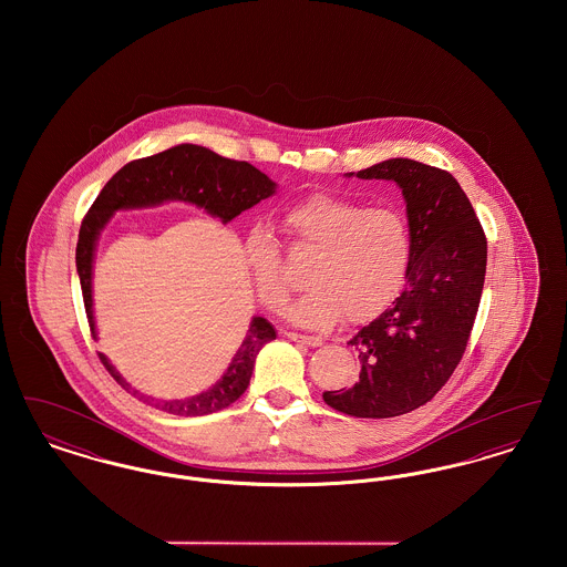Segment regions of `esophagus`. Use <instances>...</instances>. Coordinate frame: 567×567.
Here are the masks:
<instances>
[{"mask_svg":"<svg viewBox=\"0 0 567 567\" xmlns=\"http://www.w3.org/2000/svg\"><path fill=\"white\" fill-rule=\"evenodd\" d=\"M287 338L293 340V342H299V344H306V347H321L323 344V340L319 336H303V333H296V331H289Z\"/></svg>","mask_w":567,"mask_h":567,"instance_id":"obj_1","label":"esophagus"}]
</instances>
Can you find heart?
Here are the masks:
<instances>
[{"instance_id": "b5f03b06", "label": "heart", "mask_w": 567, "mask_h": 567, "mask_svg": "<svg viewBox=\"0 0 567 567\" xmlns=\"http://www.w3.org/2000/svg\"><path fill=\"white\" fill-rule=\"evenodd\" d=\"M291 252L315 255L306 271L308 293L287 308V319L308 329H331L344 317L352 324L382 315L404 285L412 255L405 216L389 208L319 193L282 213ZM244 261L257 296L271 308L289 296V278L278 243L264 229L244 240Z\"/></svg>"}]
</instances>
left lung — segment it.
<instances>
[{
  "label": "left lung",
  "instance_id": "8db88e82",
  "mask_svg": "<svg viewBox=\"0 0 567 567\" xmlns=\"http://www.w3.org/2000/svg\"><path fill=\"white\" fill-rule=\"evenodd\" d=\"M357 178L398 183L412 255L402 296L349 342L359 351V380L324 391L323 400L357 419H391L427 404L453 377L483 296L486 238L446 169L389 159L357 172Z\"/></svg>",
  "mask_w": 567,
  "mask_h": 567
}]
</instances>
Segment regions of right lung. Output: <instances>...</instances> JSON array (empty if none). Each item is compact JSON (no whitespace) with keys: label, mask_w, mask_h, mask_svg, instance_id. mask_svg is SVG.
I'll return each instance as SVG.
<instances>
[{"label":"right lung","mask_w":567,"mask_h":567,"mask_svg":"<svg viewBox=\"0 0 567 567\" xmlns=\"http://www.w3.org/2000/svg\"><path fill=\"white\" fill-rule=\"evenodd\" d=\"M274 193L276 183H271L270 178L255 165L220 157L210 148L197 144H178L159 155L123 165L104 185V189L100 190L97 199L82 218L76 244V270L81 278L82 299L91 336H97L91 296L93 252L102 229L116 210L148 208L159 206L163 202L178 199L195 204L204 208L208 215L218 216L223 223H229L231 218L243 215L244 210L252 208L255 204H259ZM274 338V324L264 317H255L248 327L243 347L234 354L225 374L208 391H202L199 395H193L187 400L172 402H155L144 395H140V400L176 416H202L223 410L234 404L246 391L257 354ZM100 361L109 370L110 377L114 378L127 393H132L134 398L137 395V391H132V384L114 370L104 352H100Z\"/></svg>","instance_id":"add662e5"}]
</instances>
